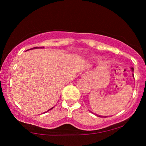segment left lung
Returning a JSON list of instances; mask_svg holds the SVG:
<instances>
[{"instance_id": "left-lung-1", "label": "left lung", "mask_w": 146, "mask_h": 146, "mask_svg": "<svg viewBox=\"0 0 146 146\" xmlns=\"http://www.w3.org/2000/svg\"><path fill=\"white\" fill-rule=\"evenodd\" d=\"M131 69H132V70H133V68H131ZM96 116H99V117H106V116H100V115H98V114H96Z\"/></svg>"}]
</instances>
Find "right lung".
<instances>
[{
    "label": "right lung",
    "instance_id": "add662e5",
    "mask_svg": "<svg viewBox=\"0 0 146 146\" xmlns=\"http://www.w3.org/2000/svg\"><path fill=\"white\" fill-rule=\"evenodd\" d=\"M39 48L38 47V46H36V47H34V48H30V49H32V48ZM40 48H44V47H40ZM53 108H52L51 109H53ZM51 109H49V110H48V111H49L50 110H51ZM46 111V112H47V111ZM44 113H45V112H44Z\"/></svg>",
    "mask_w": 146,
    "mask_h": 146
}]
</instances>
